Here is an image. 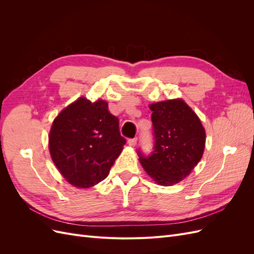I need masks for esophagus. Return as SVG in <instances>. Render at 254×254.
Here are the masks:
<instances>
[{
	"label": "esophagus",
	"mask_w": 254,
	"mask_h": 254,
	"mask_svg": "<svg viewBox=\"0 0 254 254\" xmlns=\"http://www.w3.org/2000/svg\"><path fill=\"white\" fill-rule=\"evenodd\" d=\"M136 142H137V137H133V139H129L128 140V144L130 146H132V147H134V146L136 145Z\"/></svg>",
	"instance_id": "obj_1"
}]
</instances>
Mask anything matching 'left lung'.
Listing matches in <instances>:
<instances>
[{
	"label": "left lung",
	"mask_w": 254,
	"mask_h": 254,
	"mask_svg": "<svg viewBox=\"0 0 254 254\" xmlns=\"http://www.w3.org/2000/svg\"><path fill=\"white\" fill-rule=\"evenodd\" d=\"M153 128V150L137 156L145 170L160 186L180 182L200 161L205 131L197 114L182 99H170L149 106Z\"/></svg>",
	"instance_id": "1"
}]
</instances>
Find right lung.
Masks as SVG:
<instances>
[{
    "label": "right lung",
    "mask_w": 254,
    "mask_h": 254,
    "mask_svg": "<svg viewBox=\"0 0 254 254\" xmlns=\"http://www.w3.org/2000/svg\"><path fill=\"white\" fill-rule=\"evenodd\" d=\"M126 144L108 104L80 97L54 120L49 136L53 162L64 179L88 189L103 181Z\"/></svg>",
    "instance_id": "1"
}]
</instances>
